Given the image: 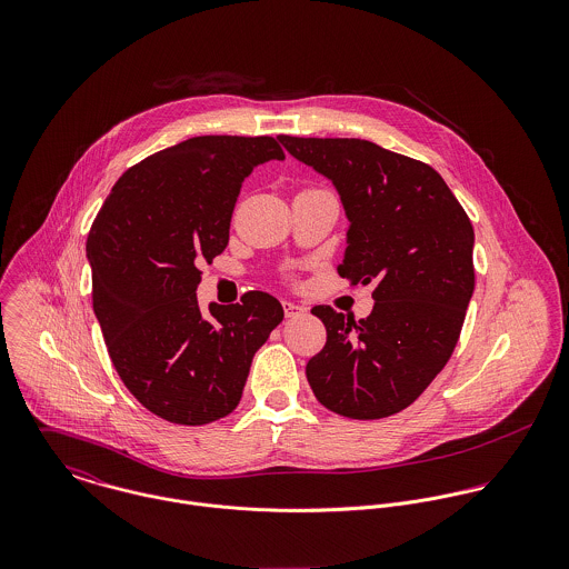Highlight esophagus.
I'll use <instances>...</instances> for the list:
<instances>
[{"mask_svg": "<svg viewBox=\"0 0 569 569\" xmlns=\"http://www.w3.org/2000/svg\"><path fill=\"white\" fill-rule=\"evenodd\" d=\"M284 316H287L289 320H296V318L307 316V309H305V307H298V305H293V302H284Z\"/></svg>", "mask_w": 569, "mask_h": 569, "instance_id": "34e87169", "label": "esophagus"}]
</instances>
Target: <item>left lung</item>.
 Listing matches in <instances>:
<instances>
[{"label": "left lung", "instance_id": "1", "mask_svg": "<svg viewBox=\"0 0 569 569\" xmlns=\"http://www.w3.org/2000/svg\"><path fill=\"white\" fill-rule=\"evenodd\" d=\"M280 142L339 192L350 221L339 276L377 282L366 320L311 311L326 343L307 363L309 386L335 413L392 416L425 392L458 343L476 287L473 226L427 163L355 138Z\"/></svg>", "mask_w": 569, "mask_h": 569}]
</instances>
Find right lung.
Segmentation results:
<instances>
[{
    "label": "right lung",
    "instance_id": "1",
    "mask_svg": "<svg viewBox=\"0 0 569 569\" xmlns=\"http://www.w3.org/2000/svg\"><path fill=\"white\" fill-rule=\"evenodd\" d=\"M284 160L273 138L199 136L129 168L87 237L93 313L127 390L174 425L234 411L256 350L282 322L280 302L249 291L241 305L197 302L199 262L230 241L244 177Z\"/></svg>",
    "mask_w": 569,
    "mask_h": 569
}]
</instances>
